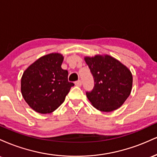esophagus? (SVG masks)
I'll use <instances>...</instances> for the list:
<instances>
[{"label":"esophagus","instance_id":"obj_1","mask_svg":"<svg viewBox=\"0 0 157 157\" xmlns=\"http://www.w3.org/2000/svg\"><path fill=\"white\" fill-rule=\"evenodd\" d=\"M75 84L77 86H80L81 85H82V81H81L80 80H77V81H76V82H75Z\"/></svg>","mask_w":157,"mask_h":157}]
</instances>
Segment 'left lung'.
<instances>
[{"label":"left lung","mask_w":157,"mask_h":157,"mask_svg":"<svg viewBox=\"0 0 157 157\" xmlns=\"http://www.w3.org/2000/svg\"><path fill=\"white\" fill-rule=\"evenodd\" d=\"M94 80V87L86 97L95 109L111 112L121 107L132 89L130 70L114 57L105 55L85 57Z\"/></svg>","instance_id":"left-lung-1"}]
</instances>
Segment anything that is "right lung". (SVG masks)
Returning <instances> with one entry per match:
<instances>
[{
    "label": "right lung",
    "instance_id": "obj_1",
    "mask_svg": "<svg viewBox=\"0 0 157 157\" xmlns=\"http://www.w3.org/2000/svg\"><path fill=\"white\" fill-rule=\"evenodd\" d=\"M63 56L51 53L30 65L21 77V94L29 107L39 113H50L64 102L73 86L68 71L61 68Z\"/></svg>",
    "mask_w": 157,
    "mask_h": 157
}]
</instances>
